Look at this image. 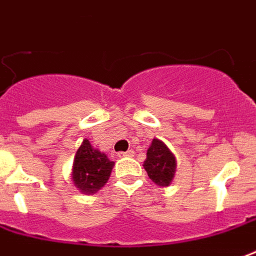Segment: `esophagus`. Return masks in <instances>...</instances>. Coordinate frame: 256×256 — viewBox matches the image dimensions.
Returning a JSON list of instances; mask_svg holds the SVG:
<instances>
[{
  "mask_svg": "<svg viewBox=\"0 0 256 256\" xmlns=\"http://www.w3.org/2000/svg\"><path fill=\"white\" fill-rule=\"evenodd\" d=\"M134 156V150L120 151V152H117V156H120V158H124V156Z\"/></svg>",
  "mask_w": 256,
  "mask_h": 256,
  "instance_id": "1",
  "label": "esophagus"
}]
</instances>
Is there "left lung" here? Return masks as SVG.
Listing matches in <instances>:
<instances>
[{
    "label": "left lung",
    "instance_id": "8db88e82",
    "mask_svg": "<svg viewBox=\"0 0 256 256\" xmlns=\"http://www.w3.org/2000/svg\"><path fill=\"white\" fill-rule=\"evenodd\" d=\"M143 166L152 182L160 187L170 186L176 173V156L169 147L160 139H152L147 150V158Z\"/></svg>",
    "mask_w": 256,
    "mask_h": 256
}]
</instances>
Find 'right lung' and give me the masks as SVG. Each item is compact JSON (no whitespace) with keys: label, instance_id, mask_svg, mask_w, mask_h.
Returning a JSON list of instances; mask_svg holds the SVG:
<instances>
[{"label":"right lung","instance_id":"add662e5","mask_svg":"<svg viewBox=\"0 0 256 256\" xmlns=\"http://www.w3.org/2000/svg\"><path fill=\"white\" fill-rule=\"evenodd\" d=\"M113 166L114 162L110 161L105 152L94 148L84 139L74 156L72 182L82 194L92 195L108 182Z\"/></svg>","mask_w":256,"mask_h":256}]
</instances>
